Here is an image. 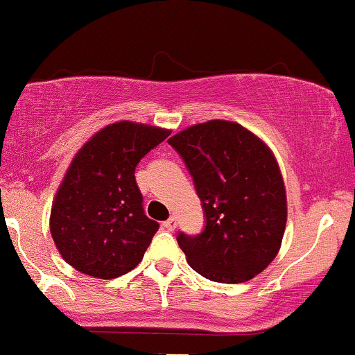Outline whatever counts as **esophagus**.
<instances>
[{
	"mask_svg": "<svg viewBox=\"0 0 355 355\" xmlns=\"http://www.w3.org/2000/svg\"><path fill=\"white\" fill-rule=\"evenodd\" d=\"M164 227H165L166 230L172 232V230L175 229V227H177V218H175V217H170L168 220H165V222H164Z\"/></svg>",
	"mask_w": 355,
	"mask_h": 355,
	"instance_id": "esophagus-1",
	"label": "esophagus"
}]
</instances>
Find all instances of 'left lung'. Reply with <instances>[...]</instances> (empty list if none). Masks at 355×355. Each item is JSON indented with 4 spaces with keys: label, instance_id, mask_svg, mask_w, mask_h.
I'll return each mask as SVG.
<instances>
[{
    "label": "left lung",
    "instance_id": "8db88e82",
    "mask_svg": "<svg viewBox=\"0 0 355 355\" xmlns=\"http://www.w3.org/2000/svg\"><path fill=\"white\" fill-rule=\"evenodd\" d=\"M193 178L205 227L178 232L177 242L195 272L223 284L254 279L279 252L287 198L274 153L242 125L198 123L168 140Z\"/></svg>",
    "mask_w": 355,
    "mask_h": 355
}]
</instances>
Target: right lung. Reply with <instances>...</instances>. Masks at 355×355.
<instances>
[{
    "mask_svg": "<svg viewBox=\"0 0 355 355\" xmlns=\"http://www.w3.org/2000/svg\"><path fill=\"white\" fill-rule=\"evenodd\" d=\"M168 135L157 126L118 121L73 158L56 191L50 230L61 257L76 270L116 279L141 262L160 225L145 215L135 168Z\"/></svg>",
    "mask_w": 355,
    "mask_h": 355,
    "instance_id": "right-lung-1",
    "label": "right lung"
}]
</instances>
